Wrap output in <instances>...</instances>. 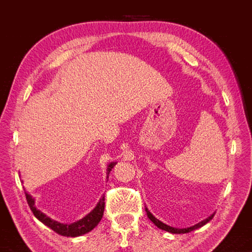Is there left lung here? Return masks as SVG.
<instances>
[{
    "label": "left lung",
    "instance_id": "1",
    "mask_svg": "<svg viewBox=\"0 0 252 252\" xmlns=\"http://www.w3.org/2000/svg\"><path fill=\"white\" fill-rule=\"evenodd\" d=\"M146 211H147V215H148V218L150 219L153 223H155L158 228L159 229H162V230H164V231H168V232H171V233H188V232H190V231H193L194 229H198V228H200V227H202V225H204L206 223H208L209 221H210L212 218H213V216H215V213H213V215H211L210 217H208L207 219H204V220H202L201 222H199V223H197V224H194V225H192V227H190V228H183V229H179V228H173V227H170V225H168V224H165V223H163V222H161L160 220H158L155 216L152 215V213L148 210V208H146Z\"/></svg>",
    "mask_w": 252,
    "mask_h": 252
}]
</instances>
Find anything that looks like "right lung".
Instances as JSON below:
<instances>
[{"label": "right lung", "instance_id": "1", "mask_svg": "<svg viewBox=\"0 0 252 252\" xmlns=\"http://www.w3.org/2000/svg\"><path fill=\"white\" fill-rule=\"evenodd\" d=\"M116 165L114 162H111V163L108 165V169H106V176L109 178V173L112 168ZM25 197H27V201L30 206V209H31L33 215L35 216L36 219H39L42 223L45 224L46 227H49L59 234L64 237H79L82 236L84 233L90 232L93 228H95L97 223L100 222V220L102 219V216H103L104 212V195L100 199V201L97 202L96 207L93 209V210L76 222H73L71 224H66V223H61L58 222L53 219H51L50 217L44 215L43 212L37 210L34 206V198H32L31 194H29L27 191H25Z\"/></svg>", "mask_w": 252, "mask_h": 252}]
</instances>
